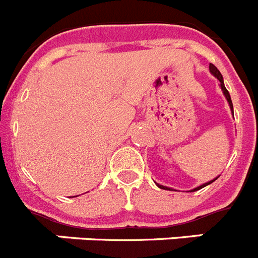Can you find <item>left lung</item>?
<instances>
[{
  "instance_id": "left-lung-1",
  "label": "left lung",
  "mask_w": 258,
  "mask_h": 258,
  "mask_svg": "<svg viewBox=\"0 0 258 258\" xmlns=\"http://www.w3.org/2000/svg\"><path fill=\"white\" fill-rule=\"evenodd\" d=\"M209 71H211V74L213 75L214 77H217V80H218V81H220V86H221V89H222L223 95H225V97H226L227 102H229V106H230V108H231V112H232V115H234V108H232V102H231V97H230L229 92H227V89L225 88V84H223L222 75H221V72H220V71L217 70V67H216V66H213V64H212V63H211V64H209ZM214 181H216V178H214V179H212V181H209V182H207V183H203L202 186H199V187L194 188V190H191V192H194V191H198V190H200V188H203V187H206V186H208V184H211L212 182H214ZM156 184H157V187L163 188V190H172V188H170V187H166V186H161V184H159V183H156Z\"/></svg>"
}]
</instances>
